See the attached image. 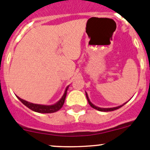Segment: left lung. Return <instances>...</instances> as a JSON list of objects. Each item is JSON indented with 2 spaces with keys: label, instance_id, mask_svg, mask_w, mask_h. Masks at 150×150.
Segmentation results:
<instances>
[{
  "label": "left lung",
  "instance_id": "8db88e82",
  "mask_svg": "<svg viewBox=\"0 0 150 150\" xmlns=\"http://www.w3.org/2000/svg\"><path fill=\"white\" fill-rule=\"evenodd\" d=\"M85 93H86V97H87V99H88V103H89V105H91V106L93 108H94V109L97 110H99V111H102V112H108V111H112V110H115L119 109V108H122V106H124V105H125V104H126L127 102H128V101H127V102H125V103H124L123 105H119V106H118V107H115V108H99V107H97V106H96V105H94L93 104L92 102H91V100H90L89 97H88V93H87L86 91H85Z\"/></svg>",
  "mask_w": 150,
  "mask_h": 150
}]
</instances>
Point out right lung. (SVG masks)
<instances>
[{
	"label": "right lung",
	"mask_w": 150,
	"mask_h": 150,
	"mask_svg": "<svg viewBox=\"0 0 150 150\" xmlns=\"http://www.w3.org/2000/svg\"><path fill=\"white\" fill-rule=\"evenodd\" d=\"M69 86L70 85H68V86L66 87V88H65V92H64L63 95H62V96L61 97V99H59L58 102H57L56 103L54 104V105H39V104H34L21 99V98H20L18 96H16L18 97V99L25 105V106H26L27 108L31 109V110H33L37 112H40V113H51V112H54L58 111L59 109L62 108V106H63L65 97H66L67 95V91H68Z\"/></svg>",
	"instance_id": "right-lung-1"
}]
</instances>
